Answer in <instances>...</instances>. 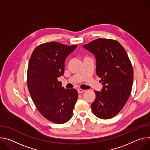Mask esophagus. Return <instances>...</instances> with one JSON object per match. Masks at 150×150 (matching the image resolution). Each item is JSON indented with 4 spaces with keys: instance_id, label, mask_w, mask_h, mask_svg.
<instances>
[{
    "instance_id": "esophagus-1",
    "label": "esophagus",
    "mask_w": 150,
    "mask_h": 150,
    "mask_svg": "<svg viewBox=\"0 0 150 150\" xmlns=\"http://www.w3.org/2000/svg\"><path fill=\"white\" fill-rule=\"evenodd\" d=\"M84 91H85L84 90H82V89H78V93L79 94H81V93H83Z\"/></svg>"
}]
</instances>
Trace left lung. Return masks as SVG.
I'll return each instance as SVG.
<instances>
[{
	"instance_id": "left-lung-1",
	"label": "left lung",
	"mask_w": 150,
	"mask_h": 150,
	"mask_svg": "<svg viewBox=\"0 0 150 150\" xmlns=\"http://www.w3.org/2000/svg\"><path fill=\"white\" fill-rule=\"evenodd\" d=\"M83 47L95 56L96 74L103 85L101 91H94L93 112L100 119L112 118L123 109L132 91L131 61L123 47L115 40L98 38Z\"/></svg>"
}]
</instances>
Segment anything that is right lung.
<instances>
[{"instance_id": "obj_1", "label": "right lung", "mask_w": 150, "mask_h": 150, "mask_svg": "<svg viewBox=\"0 0 150 150\" xmlns=\"http://www.w3.org/2000/svg\"><path fill=\"white\" fill-rule=\"evenodd\" d=\"M77 46L46 42L34 50L29 60V93L39 112L55 123H65L71 119L78 97L76 90L65 89L57 80L64 74L66 58Z\"/></svg>"}]
</instances>
